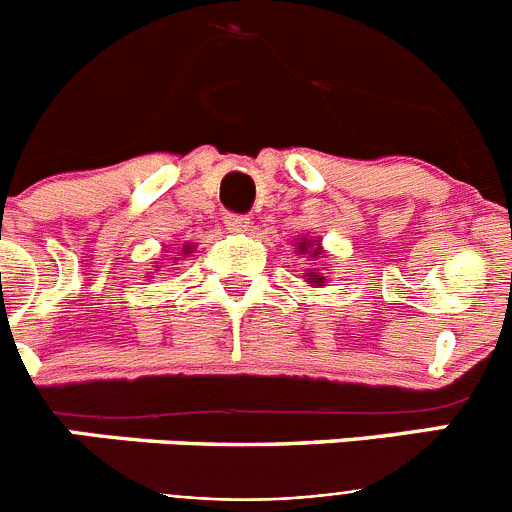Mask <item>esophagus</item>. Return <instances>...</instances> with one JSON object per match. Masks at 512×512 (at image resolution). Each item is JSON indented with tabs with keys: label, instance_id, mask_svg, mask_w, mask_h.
Wrapping results in <instances>:
<instances>
[{
	"label": "esophagus",
	"instance_id": "1",
	"mask_svg": "<svg viewBox=\"0 0 512 512\" xmlns=\"http://www.w3.org/2000/svg\"><path fill=\"white\" fill-rule=\"evenodd\" d=\"M225 228H228L230 233H246L251 225H248V217L243 215H225Z\"/></svg>",
	"mask_w": 512,
	"mask_h": 512
}]
</instances>
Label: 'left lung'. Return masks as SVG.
I'll return each instance as SVG.
<instances>
[{"mask_svg": "<svg viewBox=\"0 0 512 512\" xmlns=\"http://www.w3.org/2000/svg\"><path fill=\"white\" fill-rule=\"evenodd\" d=\"M295 246H297V253H300V256H307V261L323 259V243H320L318 238H300ZM305 277H307V282H310V287H325V277L320 274V269H307Z\"/></svg>", "mask_w": 512, "mask_h": 512, "instance_id": "8db88e82", "label": "left lung"}]
</instances>
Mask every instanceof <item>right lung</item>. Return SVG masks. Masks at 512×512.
Here are the masks:
<instances>
[{"label":"right lung","instance_id":"obj_1","mask_svg":"<svg viewBox=\"0 0 512 512\" xmlns=\"http://www.w3.org/2000/svg\"><path fill=\"white\" fill-rule=\"evenodd\" d=\"M192 251H194V246H192V243H187V246L182 248V256H189V253H192ZM161 261H164V259H161ZM166 261H174V264H176V261H179V259H176V256H174V259H166ZM156 271H161V266H156Z\"/></svg>","mask_w":512,"mask_h":512}]
</instances>
